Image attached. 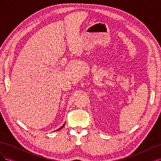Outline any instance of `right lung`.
Here are the masks:
<instances>
[{
    "label": "right lung",
    "mask_w": 161,
    "mask_h": 161,
    "mask_svg": "<svg viewBox=\"0 0 161 161\" xmlns=\"http://www.w3.org/2000/svg\"><path fill=\"white\" fill-rule=\"evenodd\" d=\"M64 125H65V123H64V124H63V125H62V126H61V127H60V128L59 129H58V130H56V131H58V130H61V129H62V128L63 127H64Z\"/></svg>",
    "instance_id": "add662e5"
}]
</instances>
